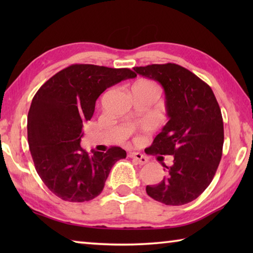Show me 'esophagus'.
<instances>
[{"label":"esophagus","instance_id":"34e87169","mask_svg":"<svg viewBox=\"0 0 253 253\" xmlns=\"http://www.w3.org/2000/svg\"><path fill=\"white\" fill-rule=\"evenodd\" d=\"M129 157L134 158V160L140 165L146 164V163L148 162V158L145 155H143V154H140V153H135V152L129 153Z\"/></svg>","mask_w":253,"mask_h":253}]
</instances>
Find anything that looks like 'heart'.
I'll return each instance as SVG.
<instances>
[{
	"label": "heart",
	"mask_w": 253,
	"mask_h": 253,
	"mask_svg": "<svg viewBox=\"0 0 253 253\" xmlns=\"http://www.w3.org/2000/svg\"><path fill=\"white\" fill-rule=\"evenodd\" d=\"M134 85H143V87H151V85H155L153 83L148 80H139L137 81V83Z\"/></svg>",
	"instance_id": "obj_1"
}]
</instances>
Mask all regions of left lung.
Here are the masks:
<instances>
[{
	"mask_svg": "<svg viewBox=\"0 0 253 253\" xmlns=\"http://www.w3.org/2000/svg\"><path fill=\"white\" fill-rule=\"evenodd\" d=\"M134 70L162 84L169 118L145 152L174 157L172 166L164 165L168 175L162 182L146 186L147 194L166 205L192 202L212 182L222 157L223 119L216 98L208 84L175 63Z\"/></svg>",
	"mask_w": 253,
	"mask_h": 253,
	"instance_id": "1",
	"label": "left lung"
}]
</instances>
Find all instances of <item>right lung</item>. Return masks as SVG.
Returning a JSON list of instances; mask_svg holds the SVG:
<instances>
[{"label": "right lung", "mask_w": 253, "mask_h": 253, "mask_svg": "<svg viewBox=\"0 0 253 253\" xmlns=\"http://www.w3.org/2000/svg\"><path fill=\"white\" fill-rule=\"evenodd\" d=\"M136 76L127 68L71 65L51 77L34 95L28 114L30 152L42 182L58 198L68 202L95 199L115 163L126 157L117 146L89 154L80 140L98 97Z\"/></svg>", "instance_id": "obj_1"}]
</instances>
